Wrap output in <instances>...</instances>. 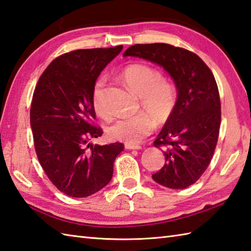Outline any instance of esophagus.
<instances>
[{"instance_id": "1", "label": "esophagus", "mask_w": 251, "mask_h": 251, "mask_svg": "<svg viewBox=\"0 0 251 251\" xmlns=\"http://www.w3.org/2000/svg\"><path fill=\"white\" fill-rule=\"evenodd\" d=\"M126 150H141V146L139 145H132V144H126Z\"/></svg>"}]
</instances>
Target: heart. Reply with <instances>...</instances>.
<instances>
[{
	"label": "heart",
	"instance_id": "obj_1",
	"mask_svg": "<svg viewBox=\"0 0 251 251\" xmlns=\"http://www.w3.org/2000/svg\"><path fill=\"white\" fill-rule=\"evenodd\" d=\"M122 79L133 93L141 97L142 108L147 113L122 117L115 120L108 127V135L115 141L126 144H137L152 129L154 120L157 125H163L170 118L176 103V86L163 81L159 71L150 66L134 64L122 71ZM105 80L95 81L92 91V103L97 114L106 115L103 100Z\"/></svg>",
	"mask_w": 251,
	"mask_h": 251
}]
</instances>
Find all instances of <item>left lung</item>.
<instances>
[{
    "label": "left lung",
    "instance_id": "1",
    "mask_svg": "<svg viewBox=\"0 0 251 251\" xmlns=\"http://www.w3.org/2000/svg\"><path fill=\"white\" fill-rule=\"evenodd\" d=\"M124 56L160 66L176 84V107L154 142L163 147L166 163L151 177L165 187L186 188L201 176L217 146L221 101L213 74L196 54L166 43L132 45Z\"/></svg>",
    "mask_w": 251,
    "mask_h": 251
}]
</instances>
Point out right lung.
Here are the masks:
<instances>
[{
  "label": "right lung",
  "mask_w": 251,
  "mask_h": 251,
  "mask_svg": "<svg viewBox=\"0 0 251 251\" xmlns=\"http://www.w3.org/2000/svg\"><path fill=\"white\" fill-rule=\"evenodd\" d=\"M124 47L76 50L55 58L40 76L31 108L34 148L48 177L70 197L93 195L108 184L121 143L92 144L103 134L93 125L92 91Z\"/></svg>",
  "instance_id": "right-lung-1"
}]
</instances>
